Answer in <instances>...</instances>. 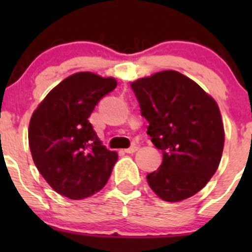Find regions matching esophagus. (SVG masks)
Returning <instances> with one entry per match:
<instances>
[{"mask_svg": "<svg viewBox=\"0 0 252 252\" xmlns=\"http://www.w3.org/2000/svg\"><path fill=\"white\" fill-rule=\"evenodd\" d=\"M138 149H139L138 146H131V147H129V149L124 150V151H126V154H134V152L138 151Z\"/></svg>", "mask_w": 252, "mask_h": 252, "instance_id": "esophagus-1", "label": "esophagus"}]
</instances>
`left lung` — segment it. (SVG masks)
Returning <instances> with one entry per match:
<instances>
[{"label": "left lung", "instance_id": "obj_1", "mask_svg": "<svg viewBox=\"0 0 252 252\" xmlns=\"http://www.w3.org/2000/svg\"><path fill=\"white\" fill-rule=\"evenodd\" d=\"M147 134L161 150L159 168L147 174L159 199L179 202L210 182L222 158L224 128L215 98L177 70H162L131 83Z\"/></svg>", "mask_w": 252, "mask_h": 252}]
</instances>
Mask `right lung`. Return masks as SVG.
I'll return each instance as SVG.
<instances>
[{
    "instance_id": "obj_1",
    "label": "right lung",
    "mask_w": 252,
    "mask_h": 252,
    "mask_svg": "<svg viewBox=\"0 0 252 252\" xmlns=\"http://www.w3.org/2000/svg\"><path fill=\"white\" fill-rule=\"evenodd\" d=\"M117 86L114 78L79 72L61 81L30 118L32 161L51 188L72 200L100 191L118 159L89 122L91 112Z\"/></svg>"
}]
</instances>
